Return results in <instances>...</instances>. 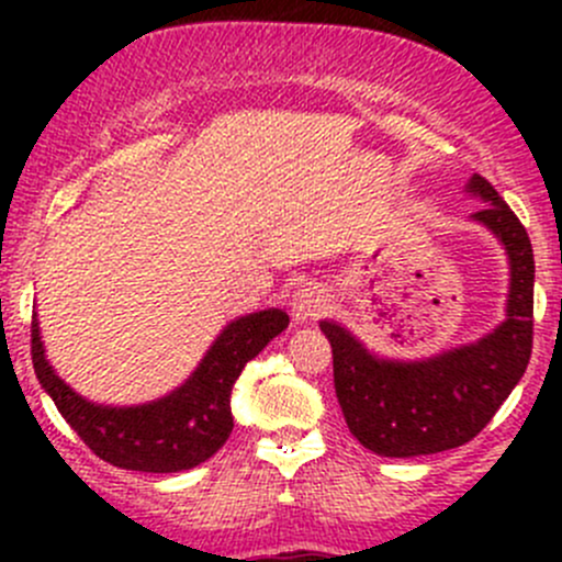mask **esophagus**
Returning a JSON list of instances; mask_svg holds the SVG:
<instances>
[{
    "instance_id": "obj_1",
    "label": "esophagus",
    "mask_w": 562,
    "mask_h": 562,
    "mask_svg": "<svg viewBox=\"0 0 562 562\" xmlns=\"http://www.w3.org/2000/svg\"><path fill=\"white\" fill-rule=\"evenodd\" d=\"M326 293L315 285V282H307L296 291L291 304V313L296 317L299 323H307V321H317L323 313H326Z\"/></svg>"
}]
</instances>
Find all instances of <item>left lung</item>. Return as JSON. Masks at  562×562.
Instances as JSON below:
<instances>
[{"label":"left lung","instance_id":"obj_1","mask_svg":"<svg viewBox=\"0 0 562 562\" xmlns=\"http://www.w3.org/2000/svg\"><path fill=\"white\" fill-rule=\"evenodd\" d=\"M470 195L484 206L473 220L497 236L512 266L506 321L479 342L424 361L370 353L348 328L321 321L331 342L334 389L348 429L381 457H422L473 440L525 375L532 350V247L525 225L495 187L475 173Z\"/></svg>","mask_w":562,"mask_h":562}]
</instances>
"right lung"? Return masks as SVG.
<instances>
[{
  "label": "right lung",
  "mask_w": 562,
  "mask_h": 562,
  "mask_svg": "<svg viewBox=\"0 0 562 562\" xmlns=\"http://www.w3.org/2000/svg\"><path fill=\"white\" fill-rule=\"evenodd\" d=\"M291 323L282 310H260L223 328L190 378L146 405H94L76 394L48 364L32 317V364L40 386L100 459L140 473H179L217 454L234 429L231 391L249 359Z\"/></svg>",
  "instance_id": "1"
}]
</instances>
